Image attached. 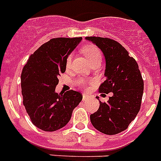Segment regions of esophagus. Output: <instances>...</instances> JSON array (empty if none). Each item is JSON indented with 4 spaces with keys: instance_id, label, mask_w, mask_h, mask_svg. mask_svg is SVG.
<instances>
[{
    "instance_id": "esophagus-1",
    "label": "esophagus",
    "mask_w": 161,
    "mask_h": 161,
    "mask_svg": "<svg viewBox=\"0 0 161 161\" xmlns=\"http://www.w3.org/2000/svg\"><path fill=\"white\" fill-rule=\"evenodd\" d=\"M82 97H82V98H83V100H86V99H87L88 97H89V96H88V95L86 93H83Z\"/></svg>"
}]
</instances>
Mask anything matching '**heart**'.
I'll return each instance as SVG.
<instances>
[{
  "label": "heart",
  "mask_w": 161,
  "mask_h": 161,
  "mask_svg": "<svg viewBox=\"0 0 161 161\" xmlns=\"http://www.w3.org/2000/svg\"><path fill=\"white\" fill-rule=\"evenodd\" d=\"M82 53L86 57L88 61L90 64H92L94 62H101L102 61V53L97 47L96 46L93 45H86L82 47ZM71 62V58L69 57L67 59V65H69ZM80 84H84V80H79Z\"/></svg>",
  "instance_id": "1"
}]
</instances>
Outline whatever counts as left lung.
<instances>
[{
	"mask_svg": "<svg viewBox=\"0 0 161 161\" xmlns=\"http://www.w3.org/2000/svg\"><path fill=\"white\" fill-rule=\"evenodd\" d=\"M86 40L96 45L104 56L106 80L99 86V92H112L107 103L99 101L97 111L90 115L91 122L103 133H119L127 129L140 110L143 93L141 72L136 60L115 41L95 36Z\"/></svg>",
	"mask_w": 161,
	"mask_h": 161,
	"instance_id": "1",
	"label": "left lung"
}]
</instances>
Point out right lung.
Segmentation results:
<instances>
[{"mask_svg":"<svg viewBox=\"0 0 161 161\" xmlns=\"http://www.w3.org/2000/svg\"><path fill=\"white\" fill-rule=\"evenodd\" d=\"M82 37L54 38L30 57L21 74L23 103L31 121L45 131L67 125L74 108L82 100L79 92H56L58 77L66 70L68 57Z\"/></svg>","mask_w":161,"mask_h":161,"instance_id":"1","label":"right lung"}]
</instances>
